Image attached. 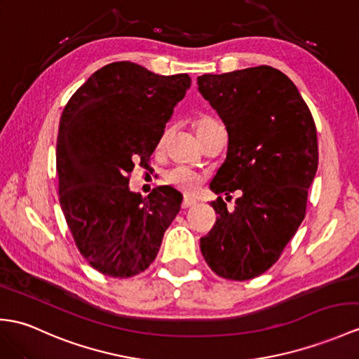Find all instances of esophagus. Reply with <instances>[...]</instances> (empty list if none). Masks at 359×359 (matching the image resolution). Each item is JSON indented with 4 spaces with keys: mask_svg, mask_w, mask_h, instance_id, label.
Masks as SVG:
<instances>
[{
    "mask_svg": "<svg viewBox=\"0 0 359 359\" xmlns=\"http://www.w3.org/2000/svg\"><path fill=\"white\" fill-rule=\"evenodd\" d=\"M194 205H196V200L191 198V197H185V198H183V202H182L183 210H187V208H191V206H194Z\"/></svg>",
    "mask_w": 359,
    "mask_h": 359,
    "instance_id": "1",
    "label": "esophagus"
}]
</instances>
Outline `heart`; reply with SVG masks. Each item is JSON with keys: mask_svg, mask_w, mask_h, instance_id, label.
Here are the masks:
<instances>
[{"mask_svg": "<svg viewBox=\"0 0 359 359\" xmlns=\"http://www.w3.org/2000/svg\"><path fill=\"white\" fill-rule=\"evenodd\" d=\"M217 122L212 121L211 118H206V116H203V118H198L194 121L193 127H194V131L197 137L200 139V142H202V139L205 137V135L208 131H210V128L212 127V125H215ZM166 136H168V133H163L162 137H161V142L159 145H163V142L166 140ZM166 180H168L171 185H174L179 189H183V191H191L196 185H197V176L193 172L189 171L187 168H176L172 170L168 177H166Z\"/></svg>", "mask_w": 359, "mask_h": 359, "instance_id": "b5f03b06", "label": "heart"}]
</instances>
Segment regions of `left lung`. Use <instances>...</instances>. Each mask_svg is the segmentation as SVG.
<instances>
[{"label":"left lung","instance_id":"obj_1","mask_svg":"<svg viewBox=\"0 0 359 359\" xmlns=\"http://www.w3.org/2000/svg\"><path fill=\"white\" fill-rule=\"evenodd\" d=\"M197 86L228 131L210 188L241 193L232 211L222 197L211 203L219 215L200 249L220 277L251 280L278 260L304 219L318 168L315 122L294 82L269 65L202 74Z\"/></svg>","mask_w":359,"mask_h":359}]
</instances>
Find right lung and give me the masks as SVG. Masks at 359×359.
Returning <instances> with one entry per match:
<instances>
[{"label": "right lung", "mask_w": 359, "mask_h": 359, "mask_svg": "<svg viewBox=\"0 0 359 359\" xmlns=\"http://www.w3.org/2000/svg\"><path fill=\"white\" fill-rule=\"evenodd\" d=\"M191 87L185 73L162 76L130 61L95 72L67 102L56 142L60 203L79 252L104 275L128 278L159 252L182 194L130 191L135 163L149 159Z\"/></svg>", "instance_id": "obj_1"}]
</instances>
